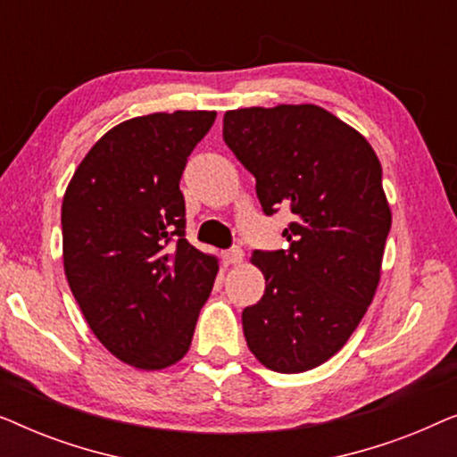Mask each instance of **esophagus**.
I'll return each instance as SVG.
<instances>
[{
    "instance_id": "1",
    "label": "esophagus",
    "mask_w": 457,
    "mask_h": 457,
    "mask_svg": "<svg viewBox=\"0 0 457 457\" xmlns=\"http://www.w3.org/2000/svg\"><path fill=\"white\" fill-rule=\"evenodd\" d=\"M243 249L241 247H230V249H227V252L222 253V262L227 266H235V264H241L243 262Z\"/></svg>"
}]
</instances>
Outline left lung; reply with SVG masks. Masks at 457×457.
I'll return each instance as SVG.
<instances>
[{
	"label": "left lung",
	"instance_id": "1",
	"mask_svg": "<svg viewBox=\"0 0 457 457\" xmlns=\"http://www.w3.org/2000/svg\"><path fill=\"white\" fill-rule=\"evenodd\" d=\"M222 137L264 214L295 216L289 247L252 255L266 293L243 310L245 341L270 370H312L345 345L377 291L391 228L383 168L358 130L312 104L227 112Z\"/></svg>",
	"mask_w": 457,
	"mask_h": 457
}]
</instances>
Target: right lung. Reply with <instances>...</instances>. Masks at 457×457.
Masks as SVG:
<instances>
[{"mask_svg":"<svg viewBox=\"0 0 457 457\" xmlns=\"http://www.w3.org/2000/svg\"><path fill=\"white\" fill-rule=\"evenodd\" d=\"M216 112L149 114L108 130L62 202L68 285L104 347L141 370L189 352L218 262L185 239L187 158Z\"/></svg>","mask_w":457,"mask_h":457,"instance_id":"right-lung-1","label":"right lung"}]
</instances>
